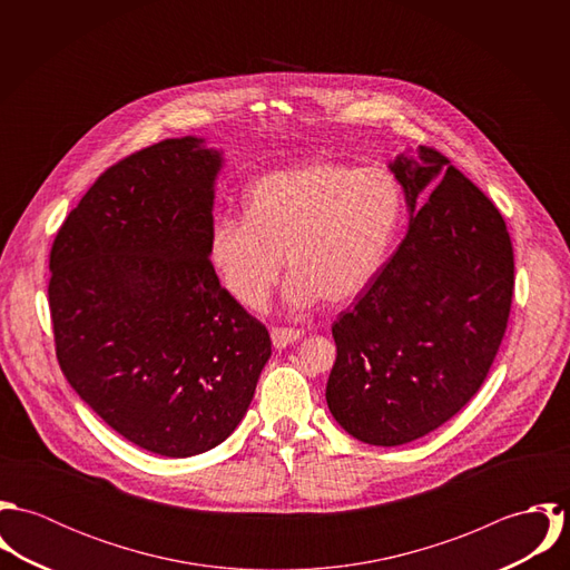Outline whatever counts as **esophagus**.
I'll return each instance as SVG.
<instances>
[{
	"label": "esophagus",
	"mask_w": 570,
	"mask_h": 570,
	"mask_svg": "<svg viewBox=\"0 0 570 570\" xmlns=\"http://www.w3.org/2000/svg\"><path fill=\"white\" fill-rule=\"evenodd\" d=\"M301 331L298 328H287V326H276L272 328V344L274 348H287L289 344H294L296 340H301Z\"/></svg>",
	"instance_id": "34e87169"
}]
</instances>
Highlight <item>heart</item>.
Returning <instances> with one entry per match:
<instances>
[{
    "instance_id": "1",
    "label": "heart",
    "mask_w": 570,
    "mask_h": 570,
    "mask_svg": "<svg viewBox=\"0 0 570 570\" xmlns=\"http://www.w3.org/2000/svg\"><path fill=\"white\" fill-rule=\"evenodd\" d=\"M404 210L397 177L384 166L314 160L263 175L247 215H222L210 230V261L228 294L258 309L283 276L289 301L344 305L382 272Z\"/></svg>"
}]
</instances>
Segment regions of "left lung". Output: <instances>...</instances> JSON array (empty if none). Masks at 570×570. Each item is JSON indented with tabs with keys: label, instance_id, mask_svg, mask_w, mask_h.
Returning <instances> with one entry per match:
<instances>
[{
	"label": "left lung",
	"instance_id": "left-lung-1",
	"mask_svg": "<svg viewBox=\"0 0 570 570\" xmlns=\"http://www.w3.org/2000/svg\"><path fill=\"white\" fill-rule=\"evenodd\" d=\"M389 166L406 195V237L331 326L326 382L333 419L384 448L425 436L479 393L513 296V247L488 195L430 147Z\"/></svg>",
	"mask_w": 570,
	"mask_h": 570
}]
</instances>
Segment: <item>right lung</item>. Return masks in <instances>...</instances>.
I'll return each instance as SVG.
<instances>
[{"label": "right lung", "instance_id": "obj_1", "mask_svg": "<svg viewBox=\"0 0 570 570\" xmlns=\"http://www.w3.org/2000/svg\"><path fill=\"white\" fill-rule=\"evenodd\" d=\"M222 166L193 136L131 154L82 195L50 252L66 380L109 428L170 459L235 432L272 355L208 258Z\"/></svg>", "mask_w": 570, "mask_h": 570}]
</instances>
